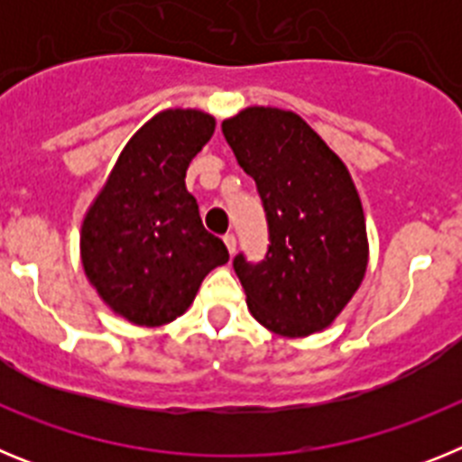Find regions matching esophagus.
Here are the masks:
<instances>
[{"mask_svg": "<svg viewBox=\"0 0 462 462\" xmlns=\"http://www.w3.org/2000/svg\"><path fill=\"white\" fill-rule=\"evenodd\" d=\"M224 245H226L228 254L234 256V252H236V236H234V234H226V236H224Z\"/></svg>", "mask_w": 462, "mask_h": 462, "instance_id": "esophagus-1", "label": "esophagus"}]
</instances>
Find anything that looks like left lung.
<instances>
[{
	"label": "left lung",
	"mask_w": 462,
	"mask_h": 462,
	"mask_svg": "<svg viewBox=\"0 0 462 462\" xmlns=\"http://www.w3.org/2000/svg\"><path fill=\"white\" fill-rule=\"evenodd\" d=\"M240 169L252 175L268 222V252L234 259L261 326L305 337L333 324L368 268V234L352 175L291 110L252 108L222 122Z\"/></svg>",
	"instance_id": "left-lung-1"
}]
</instances>
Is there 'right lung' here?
<instances>
[{
  "mask_svg": "<svg viewBox=\"0 0 462 462\" xmlns=\"http://www.w3.org/2000/svg\"><path fill=\"white\" fill-rule=\"evenodd\" d=\"M215 132L201 110L171 108L138 129L94 199L80 231L89 284L136 326H164L194 300L203 277L228 261L187 191L191 159Z\"/></svg>",
  "mask_w": 462,
  "mask_h": 462,
  "instance_id": "add662e5",
  "label": "right lung"
}]
</instances>
